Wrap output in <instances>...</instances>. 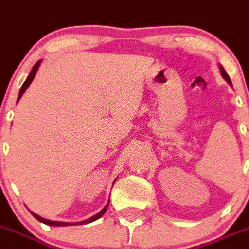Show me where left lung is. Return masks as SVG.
Masks as SVG:
<instances>
[{
	"label": "left lung",
	"instance_id": "obj_1",
	"mask_svg": "<svg viewBox=\"0 0 249 249\" xmlns=\"http://www.w3.org/2000/svg\"><path fill=\"white\" fill-rule=\"evenodd\" d=\"M220 72H221V75H222V77H224L225 78V80H226L227 81V82H229L230 83V85H231L232 86V82H231V80H230V77H229V75H227V73H226V71H225V69H224V67H222L221 66V65H220Z\"/></svg>",
	"mask_w": 249,
	"mask_h": 249
}]
</instances>
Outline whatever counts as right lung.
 I'll use <instances>...</instances> for the list:
<instances>
[{"label":"right lung","mask_w":249,"mask_h":249,"mask_svg":"<svg viewBox=\"0 0 249 249\" xmlns=\"http://www.w3.org/2000/svg\"><path fill=\"white\" fill-rule=\"evenodd\" d=\"M40 62H41V60H39V61L36 62V65H34V66H33V69H32V71H30L29 76H28V77H27V80L24 81V83H23V85H22V87H20V90H19V94H18V99H17V102L19 101V99H20V97L23 96V93L25 92V89H27V88L29 87V85H30V83H32V81H33L34 76H36V71H38L39 66H40ZM108 205H109V203L107 204V205L104 206V208L102 209V210L99 211V213H97V215L92 216V217H89V219H88V220H85V221H82V222H59V221H50V220L43 219V217H40V216H39V215H36V213H34L33 211H30V213H32V215H33L34 217H36V219L38 220V221L43 222V224H45V225H49V226H72V225L89 224V222L96 221V220H98L99 217H102V216L104 215V213H106V211H107V209H108Z\"/></svg>","instance_id":"obj_1"}]
</instances>
